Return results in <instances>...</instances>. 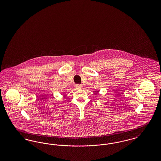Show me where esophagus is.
<instances>
[{"label": "esophagus", "instance_id": "esophagus-1", "mask_svg": "<svg viewBox=\"0 0 161 161\" xmlns=\"http://www.w3.org/2000/svg\"><path fill=\"white\" fill-rule=\"evenodd\" d=\"M75 89H77V90H80V89H81L82 86L80 85V84H76V85L75 86Z\"/></svg>", "mask_w": 161, "mask_h": 161}]
</instances>
